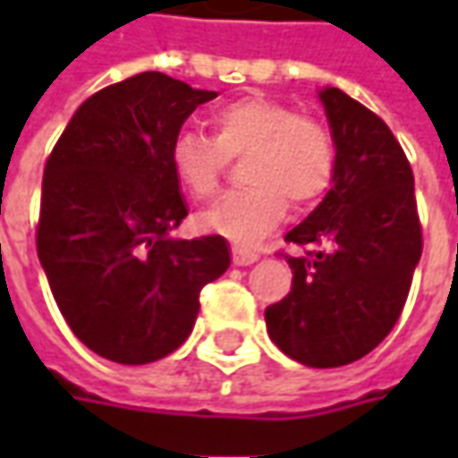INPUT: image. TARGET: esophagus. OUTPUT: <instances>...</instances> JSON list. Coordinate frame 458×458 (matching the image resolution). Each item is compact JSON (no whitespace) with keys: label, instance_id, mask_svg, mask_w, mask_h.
Returning <instances> with one entry per match:
<instances>
[{"label":"esophagus","instance_id":"esophagus-1","mask_svg":"<svg viewBox=\"0 0 458 458\" xmlns=\"http://www.w3.org/2000/svg\"><path fill=\"white\" fill-rule=\"evenodd\" d=\"M232 257H234V262L237 265H252V262H257V252H252V250H244V247H232Z\"/></svg>","mask_w":458,"mask_h":458}]
</instances>
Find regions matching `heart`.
<instances>
[{
    "instance_id": "1",
    "label": "heart",
    "mask_w": 458,
    "mask_h": 458,
    "mask_svg": "<svg viewBox=\"0 0 458 458\" xmlns=\"http://www.w3.org/2000/svg\"><path fill=\"white\" fill-rule=\"evenodd\" d=\"M214 137L183 130L170 145L175 181L193 201L216 196L229 160L242 163L244 188L201 214V226L252 244L295 211L324 199L336 173V140L321 119L277 98L250 94L211 114Z\"/></svg>"
}]
</instances>
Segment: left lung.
<instances>
[{
    "mask_svg": "<svg viewBox=\"0 0 458 458\" xmlns=\"http://www.w3.org/2000/svg\"><path fill=\"white\" fill-rule=\"evenodd\" d=\"M336 140L334 185L285 234L291 293L265 308L267 334L306 367H342L369 354L397 324L423 232L413 167L390 127L342 89L321 91Z\"/></svg>",
    "mask_w": 458,
    "mask_h": 458,
    "instance_id": "obj_1",
    "label": "left lung"
}]
</instances>
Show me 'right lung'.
I'll use <instances>...</instances> for the list:
<instances>
[{
    "instance_id": "right-lung-1",
    "label": "right lung",
    "mask_w": 458,
    "mask_h": 458,
    "mask_svg": "<svg viewBox=\"0 0 458 458\" xmlns=\"http://www.w3.org/2000/svg\"><path fill=\"white\" fill-rule=\"evenodd\" d=\"M211 98L137 73L86 98L45 163L38 257L65 324L104 360L173 354L193 331L201 288L229 267L219 234L167 237L188 216L170 145Z\"/></svg>"
}]
</instances>
